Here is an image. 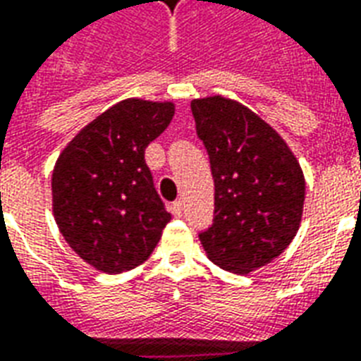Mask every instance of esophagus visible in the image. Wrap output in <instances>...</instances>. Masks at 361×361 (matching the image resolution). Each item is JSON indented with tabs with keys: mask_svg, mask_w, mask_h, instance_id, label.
<instances>
[{
	"mask_svg": "<svg viewBox=\"0 0 361 361\" xmlns=\"http://www.w3.org/2000/svg\"><path fill=\"white\" fill-rule=\"evenodd\" d=\"M170 210H172V214H174V216L180 217L181 214H183V204H181V200H176V202H172Z\"/></svg>",
	"mask_w": 361,
	"mask_h": 361,
	"instance_id": "obj_1",
	"label": "esophagus"
}]
</instances>
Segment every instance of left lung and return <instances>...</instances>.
I'll list each match as a JSON object with an SVG mask.
<instances>
[{"instance_id":"1","label":"left lung","mask_w":361,"mask_h":361,"mask_svg":"<svg viewBox=\"0 0 361 361\" xmlns=\"http://www.w3.org/2000/svg\"><path fill=\"white\" fill-rule=\"evenodd\" d=\"M214 176V224L199 235L217 267L247 274L276 259L297 235L305 202L299 162L265 121L238 102H191Z\"/></svg>"}]
</instances>
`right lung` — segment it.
<instances>
[{
  "label": "right lung",
  "mask_w": 361,
  "mask_h": 361,
  "mask_svg": "<svg viewBox=\"0 0 361 361\" xmlns=\"http://www.w3.org/2000/svg\"><path fill=\"white\" fill-rule=\"evenodd\" d=\"M174 117L172 102L128 98L98 115L60 153L52 212L81 259L119 274L142 265L170 214L145 164V147Z\"/></svg>",
  "instance_id": "add662e5"
}]
</instances>
